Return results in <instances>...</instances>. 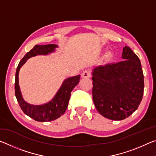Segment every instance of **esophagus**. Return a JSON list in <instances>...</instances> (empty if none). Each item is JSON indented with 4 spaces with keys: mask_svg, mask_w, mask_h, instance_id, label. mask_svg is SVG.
Listing matches in <instances>:
<instances>
[{
    "mask_svg": "<svg viewBox=\"0 0 156 156\" xmlns=\"http://www.w3.org/2000/svg\"><path fill=\"white\" fill-rule=\"evenodd\" d=\"M91 71L90 70H85L82 73V77L83 78H89L91 76Z\"/></svg>",
    "mask_w": 156,
    "mask_h": 156,
    "instance_id": "esophagus-1",
    "label": "esophagus"
}]
</instances>
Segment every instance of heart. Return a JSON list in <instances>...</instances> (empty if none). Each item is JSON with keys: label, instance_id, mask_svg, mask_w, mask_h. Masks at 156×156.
<instances>
[{"label": "heart", "instance_id": "b5f03b06", "mask_svg": "<svg viewBox=\"0 0 156 156\" xmlns=\"http://www.w3.org/2000/svg\"><path fill=\"white\" fill-rule=\"evenodd\" d=\"M111 56H112V54H111V53H108V54H107V57H110Z\"/></svg>", "mask_w": 156, "mask_h": 156}]
</instances>
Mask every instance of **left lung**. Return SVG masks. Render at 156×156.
Returning <instances> with one entry per match:
<instances>
[{"label": "left lung", "instance_id": "left-lung-1", "mask_svg": "<svg viewBox=\"0 0 156 156\" xmlns=\"http://www.w3.org/2000/svg\"><path fill=\"white\" fill-rule=\"evenodd\" d=\"M122 57V61L99 66L92 73L95 107L112 120L131 115L144 94V75L138 57L127 46L123 48Z\"/></svg>", "mask_w": 156, "mask_h": 156}]
</instances>
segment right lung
<instances>
[{
    "mask_svg": "<svg viewBox=\"0 0 156 156\" xmlns=\"http://www.w3.org/2000/svg\"><path fill=\"white\" fill-rule=\"evenodd\" d=\"M58 46L54 44L36 45L26 54L18 64L15 78V95L20 107L29 117L38 122H50L55 120L64 114L69 101L71 92L80 81V76L69 78L63 82L61 87L51 101L43 105H31L23 99L18 84V73L20 67L28 58L37 55H46L53 52Z\"/></svg>",
    "mask_w": 156,
    "mask_h": 156,
    "instance_id": "obj_1",
    "label": "right lung"
}]
</instances>
